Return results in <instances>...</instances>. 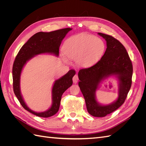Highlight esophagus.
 <instances>
[{
  "mask_svg": "<svg viewBox=\"0 0 146 146\" xmlns=\"http://www.w3.org/2000/svg\"><path fill=\"white\" fill-rule=\"evenodd\" d=\"M72 80H73V82L74 83H77V82L78 80V77L77 75H75V76L73 77Z\"/></svg>",
  "mask_w": 146,
  "mask_h": 146,
  "instance_id": "obj_1",
  "label": "esophagus"
}]
</instances>
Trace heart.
I'll use <instances>...</instances> for the list:
<instances>
[{"mask_svg": "<svg viewBox=\"0 0 146 146\" xmlns=\"http://www.w3.org/2000/svg\"><path fill=\"white\" fill-rule=\"evenodd\" d=\"M105 50V43L100 38L88 33L70 37L63 47L64 55L69 60L76 61L78 66L83 68L90 67L98 63ZM63 59L66 61L64 56Z\"/></svg>", "mask_w": 146, "mask_h": 146, "instance_id": "1", "label": "heart"}]
</instances>
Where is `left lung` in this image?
<instances>
[{
    "label": "left lung",
    "instance_id": "left-lung-1",
    "mask_svg": "<svg viewBox=\"0 0 146 146\" xmlns=\"http://www.w3.org/2000/svg\"><path fill=\"white\" fill-rule=\"evenodd\" d=\"M98 35L105 39L107 48L96 64L79 70L78 86L88 113L94 117H104L124 103L131 85L133 66L125 48L120 42L110 35ZM111 76L115 77L118 82V97L112 103L102 105L96 99V91L104 80Z\"/></svg>",
    "mask_w": 146,
    "mask_h": 146
}]
</instances>
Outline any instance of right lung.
I'll use <instances>...</instances> for the list:
<instances>
[{
	"label": "right lung",
	"mask_w": 146,
	"mask_h": 146,
	"mask_svg": "<svg viewBox=\"0 0 146 146\" xmlns=\"http://www.w3.org/2000/svg\"><path fill=\"white\" fill-rule=\"evenodd\" d=\"M72 30L66 28L50 32H38L31 37L21 47L13 66V91L23 108L35 115L48 117L58 112L60 102L64 92L72 85V78L76 71L71 69L63 76L57 79L52 89L51 107L43 112H36L31 110L25 104L21 92V75L25 65L34 56L41 54H51L58 56L61 41L67 33Z\"/></svg>",
	"instance_id": "1"
}]
</instances>
